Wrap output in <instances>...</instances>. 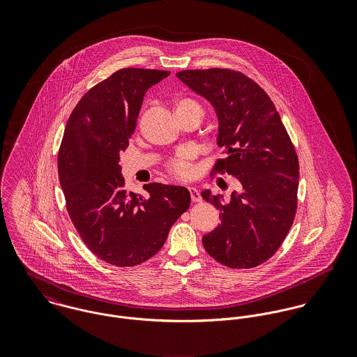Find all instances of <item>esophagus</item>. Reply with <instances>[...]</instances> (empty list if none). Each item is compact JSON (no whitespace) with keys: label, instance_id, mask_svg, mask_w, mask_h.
Instances as JSON below:
<instances>
[{"label":"esophagus","instance_id":"1","mask_svg":"<svg viewBox=\"0 0 357 357\" xmlns=\"http://www.w3.org/2000/svg\"><path fill=\"white\" fill-rule=\"evenodd\" d=\"M188 190H190V194H191V201H192V202H195V204H198V202H202V197H201V194H199V191H198L197 188H194V187H190Z\"/></svg>","mask_w":357,"mask_h":357}]
</instances>
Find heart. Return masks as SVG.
<instances>
[{
  "instance_id": "b5f03b06",
  "label": "heart",
  "mask_w": 357,
  "mask_h": 357,
  "mask_svg": "<svg viewBox=\"0 0 357 357\" xmlns=\"http://www.w3.org/2000/svg\"><path fill=\"white\" fill-rule=\"evenodd\" d=\"M174 111L176 114H183V112H197L201 116L204 115V108L199 102L191 98H177L174 100ZM195 159V153L191 150H181L180 153H176V156H173L166 167L167 172L170 174H173L177 178H191L195 174V166H194V160Z\"/></svg>"
}]
</instances>
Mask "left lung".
Returning <instances> with one entry per match:
<instances>
[{
	"mask_svg": "<svg viewBox=\"0 0 357 357\" xmlns=\"http://www.w3.org/2000/svg\"><path fill=\"white\" fill-rule=\"evenodd\" d=\"M177 77L211 102L224 158L213 172L234 176L229 201L202 192L221 224L202 238L204 250L229 268H255L278 252L297 211L300 165L280 115L266 92L228 68L184 70Z\"/></svg>",
	"mask_w": 357,
	"mask_h": 357,
	"instance_id": "obj_1",
	"label": "left lung"
}]
</instances>
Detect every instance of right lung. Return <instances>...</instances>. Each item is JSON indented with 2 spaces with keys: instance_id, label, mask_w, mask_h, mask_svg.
<instances>
[{
  "instance_id": "right-lung-1",
  "label": "right lung",
  "mask_w": 357,
  "mask_h": 357,
  "mask_svg": "<svg viewBox=\"0 0 357 357\" xmlns=\"http://www.w3.org/2000/svg\"><path fill=\"white\" fill-rule=\"evenodd\" d=\"M170 71L122 68L73 109L57 155L68 215L88 249L115 266L156 255L191 204L185 187L150 183V198L125 190L119 155L129 146L146 92Z\"/></svg>"
}]
</instances>
